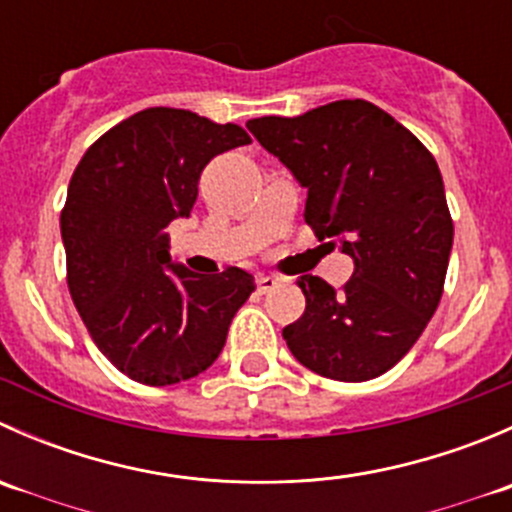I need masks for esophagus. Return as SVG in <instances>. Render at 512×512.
<instances>
[{"label": "esophagus", "instance_id": "34e87169", "mask_svg": "<svg viewBox=\"0 0 512 512\" xmlns=\"http://www.w3.org/2000/svg\"><path fill=\"white\" fill-rule=\"evenodd\" d=\"M277 277H272V275H260L257 277V289H260V294H267V292H272V289L277 287Z\"/></svg>", "mask_w": 512, "mask_h": 512}]
</instances>
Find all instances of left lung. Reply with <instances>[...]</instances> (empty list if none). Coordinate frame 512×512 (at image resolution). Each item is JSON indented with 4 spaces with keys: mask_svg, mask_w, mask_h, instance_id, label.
Returning a JSON list of instances; mask_svg holds the SVG:
<instances>
[{
    "mask_svg": "<svg viewBox=\"0 0 512 512\" xmlns=\"http://www.w3.org/2000/svg\"><path fill=\"white\" fill-rule=\"evenodd\" d=\"M247 128L307 188L314 235L354 260L342 289L299 277L307 307L282 329L289 352L327 379H376L404 359L441 302L453 220L436 158L364 98L252 118Z\"/></svg>",
    "mask_w": 512,
    "mask_h": 512,
    "instance_id": "1",
    "label": "left lung"
}]
</instances>
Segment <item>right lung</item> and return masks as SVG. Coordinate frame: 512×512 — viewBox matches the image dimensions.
<instances>
[{"instance_id":"obj_1","label":"right lung","mask_w":512,"mask_h":512,"mask_svg":"<svg viewBox=\"0 0 512 512\" xmlns=\"http://www.w3.org/2000/svg\"><path fill=\"white\" fill-rule=\"evenodd\" d=\"M252 138L183 108H146L84 153L61 210L66 282L101 354L128 379L170 386L208 369L255 289L240 267L173 265L165 227L188 218L205 165Z\"/></svg>"}]
</instances>
